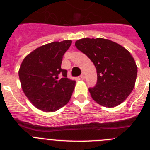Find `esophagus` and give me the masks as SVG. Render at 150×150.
<instances>
[{
	"label": "esophagus",
	"mask_w": 150,
	"mask_h": 150,
	"mask_svg": "<svg viewBox=\"0 0 150 150\" xmlns=\"http://www.w3.org/2000/svg\"><path fill=\"white\" fill-rule=\"evenodd\" d=\"M81 78L82 80H84L85 79V75H84V74H81Z\"/></svg>",
	"instance_id": "esophagus-1"
}]
</instances>
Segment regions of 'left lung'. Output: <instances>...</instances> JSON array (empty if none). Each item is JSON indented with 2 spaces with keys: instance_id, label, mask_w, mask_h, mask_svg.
Returning a JSON list of instances; mask_svg holds the SVG:
<instances>
[{
  "instance_id": "obj_1",
  "label": "left lung",
  "mask_w": 150,
  "mask_h": 150,
  "mask_svg": "<svg viewBox=\"0 0 150 150\" xmlns=\"http://www.w3.org/2000/svg\"><path fill=\"white\" fill-rule=\"evenodd\" d=\"M75 45L96 69L97 83L89 89L93 99L106 108L123 102L134 89L137 78V67L130 52L102 38L81 39Z\"/></svg>"
}]
</instances>
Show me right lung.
I'll return each instance as SVG.
<instances>
[{"mask_svg":"<svg viewBox=\"0 0 150 150\" xmlns=\"http://www.w3.org/2000/svg\"><path fill=\"white\" fill-rule=\"evenodd\" d=\"M71 44L72 40L48 43L23 60L18 71L21 88L36 108L54 112L70 100L75 81L67 78V71L61 69V63ZM60 76L62 78L59 79Z\"/></svg>","mask_w":150,"mask_h":150,"instance_id":"right-lung-1","label":"right lung"}]
</instances>
